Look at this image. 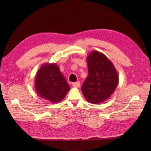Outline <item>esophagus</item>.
Segmentation results:
<instances>
[{
    "instance_id": "esophagus-1",
    "label": "esophagus",
    "mask_w": 151,
    "mask_h": 151,
    "mask_svg": "<svg viewBox=\"0 0 151 151\" xmlns=\"http://www.w3.org/2000/svg\"><path fill=\"white\" fill-rule=\"evenodd\" d=\"M72 86L73 87H75V88H78L80 86V83L79 82H76V83H73L72 84Z\"/></svg>"
}]
</instances>
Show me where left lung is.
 I'll list each match as a JSON object with an SVG mask.
<instances>
[{"label": "left lung", "mask_w": 151, "mask_h": 151, "mask_svg": "<svg viewBox=\"0 0 151 151\" xmlns=\"http://www.w3.org/2000/svg\"><path fill=\"white\" fill-rule=\"evenodd\" d=\"M88 77L82 85L86 100L96 104L109 99L119 84V75L113 64L105 55L93 50L86 57Z\"/></svg>", "instance_id": "1"}]
</instances>
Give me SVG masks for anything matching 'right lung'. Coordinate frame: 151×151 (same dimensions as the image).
Returning a JSON list of instances; mask_svg holds the SVG:
<instances>
[{"label": "right lung", "mask_w": 151, "mask_h": 151, "mask_svg": "<svg viewBox=\"0 0 151 151\" xmlns=\"http://www.w3.org/2000/svg\"><path fill=\"white\" fill-rule=\"evenodd\" d=\"M35 88L41 98L57 103L63 100L70 86L57 64L45 63L36 74Z\"/></svg>", "instance_id": "right-lung-1"}]
</instances>
